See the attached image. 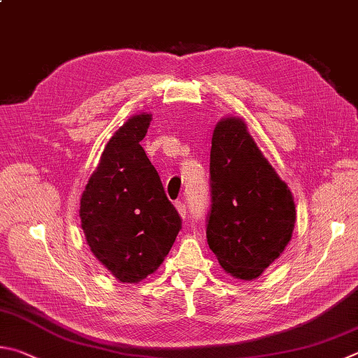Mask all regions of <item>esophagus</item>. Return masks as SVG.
<instances>
[{"instance_id":"34e87169","label":"esophagus","mask_w":358,"mask_h":358,"mask_svg":"<svg viewBox=\"0 0 358 358\" xmlns=\"http://www.w3.org/2000/svg\"><path fill=\"white\" fill-rule=\"evenodd\" d=\"M175 206H177L180 216L183 217V219H186V216H187V208H186V205L183 203V201H175Z\"/></svg>"}]
</instances>
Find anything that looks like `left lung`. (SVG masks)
Instances as JSON below:
<instances>
[{
	"label": "left lung",
	"instance_id": "obj_1",
	"mask_svg": "<svg viewBox=\"0 0 358 358\" xmlns=\"http://www.w3.org/2000/svg\"><path fill=\"white\" fill-rule=\"evenodd\" d=\"M206 239L225 272L253 280L282 255L296 224L288 186L238 117L214 128Z\"/></svg>",
	"mask_w": 358,
	"mask_h": 358
}]
</instances>
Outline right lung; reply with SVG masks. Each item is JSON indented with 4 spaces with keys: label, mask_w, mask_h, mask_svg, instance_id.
<instances>
[{
    "label": "right lung",
    "mask_w": 358,
    "mask_h": 358,
    "mask_svg": "<svg viewBox=\"0 0 358 358\" xmlns=\"http://www.w3.org/2000/svg\"><path fill=\"white\" fill-rule=\"evenodd\" d=\"M150 120V114H139L123 123L81 196V229L90 250L123 283L153 274L181 230L180 214L139 144Z\"/></svg>",
    "instance_id": "right-lung-1"
}]
</instances>
